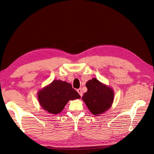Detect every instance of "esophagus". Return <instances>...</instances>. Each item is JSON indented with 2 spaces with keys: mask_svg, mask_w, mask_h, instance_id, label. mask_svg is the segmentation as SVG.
<instances>
[{
  "mask_svg": "<svg viewBox=\"0 0 154 154\" xmlns=\"http://www.w3.org/2000/svg\"><path fill=\"white\" fill-rule=\"evenodd\" d=\"M77 92L79 93V94L80 95L81 97L83 96V93H82V88H78V89H77Z\"/></svg>",
  "mask_w": 154,
  "mask_h": 154,
  "instance_id": "1",
  "label": "esophagus"
}]
</instances>
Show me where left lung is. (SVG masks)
Returning a JSON list of instances; mask_svg holds the SVG:
<instances>
[{
	"instance_id": "obj_1",
	"label": "left lung",
	"mask_w": 154,
	"mask_h": 154,
	"mask_svg": "<svg viewBox=\"0 0 154 154\" xmlns=\"http://www.w3.org/2000/svg\"><path fill=\"white\" fill-rule=\"evenodd\" d=\"M87 91L82 96V100L91 112L96 116L108 110L112 105L114 91L111 87L93 78L86 83Z\"/></svg>"
}]
</instances>
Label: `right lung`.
Wrapping results in <instances>:
<instances>
[{"mask_svg": "<svg viewBox=\"0 0 154 154\" xmlns=\"http://www.w3.org/2000/svg\"><path fill=\"white\" fill-rule=\"evenodd\" d=\"M37 97L42 108L49 114L55 115L61 112L69 100L81 97L71 83L54 80L38 91Z\"/></svg>", "mask_w": 154, "mask_h": 154, "instance_id": "right-lung-1", "label": "right lung"}]
</instances>
